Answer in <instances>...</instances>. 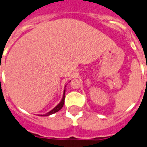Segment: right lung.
I'll list each match as a JSON object with an SVG mask.
<instances>
[{"mask_svg": "<svg viewBox=\"0 0 147 147\" xmlns=\"http://www.w3.org/2000/svg\"><path fill=\"white\" fill-rule=\"evenodd\" d=\"M65 89L64 90V91H63V98H62L61 101L59 102V103L57 105V107H55L54 108L52 109V110H51L50 112H48V113H47L46 114H45V115H41L40 116H48V115H52V114H54V113H57L58 111L60 110V109L63 108V104H64V102H65Z\"/></svg>", "mask_w": 147, "mask_h": 147, "instance_id": "add662e5", "label": "right lung"}]
</instances>
